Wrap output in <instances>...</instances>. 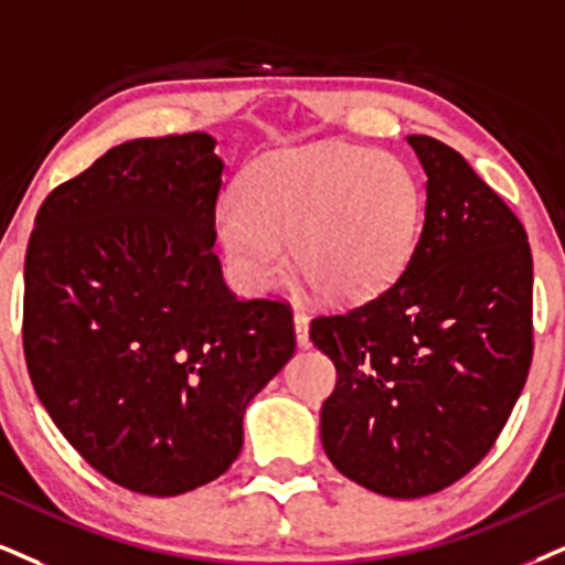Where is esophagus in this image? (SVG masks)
<instances>
[{
  "instance_id": "1",
  "label": "esophagus",
  "mask_w": 565,
  "mask_h": 565,
  "mask_svg": "<svg viewBox=\"0 0 565 565\" xmlns=\"http://www.w3.org/2000/svg\"><path fill=\"white\" fill-rule=\"evenodd\" d=\"M294 324H296V343L306 348L309 345V317H306L303 311H296Z\"/></svg>"
}]
</instances>
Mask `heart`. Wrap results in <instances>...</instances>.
<instances>
[{
	"instance_id": "1",
	"label": "heart",
	"mask_w": 565,
	"mask_h": 565,
	"mask_svg": "<svg viewBox=\"0 0 565 565\" xmlns=\"http://www.w3.org/2000/svg\"><path fill=\"white\" fill-rule=\"evenodd\" d=\"M241 201L214 214L225 259L248 290L285 271L294 243L301 280L330 303H361L387 290L419 243L422 191L406 164L356 146H311L254 159Z\"/></svg>"
}]
</instances>
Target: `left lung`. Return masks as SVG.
I'll use <instances>...</instances> for the list:
<instances>
[{
  "instance_id": "1",
  "label": "left lung",
  "mask_w": 565,
  "mask_h": 565,
  "mask_svg": "<svg viewBox=\"0 0 565 565\" xmlns=\"http://www.w3.org/2000/svg\"><path fill=\"white\" fill-rule=\"evenodd\" d=\"M408 143L427 172L408 267L309 330L338 369L324 452L387 498L431 495L469 475L503 431L534 353L524 225L456 149L429 136Z\"/></svg>"
}]
</instances>
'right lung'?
Here are the masks:
<instances>
[{
    "label": "right lung",
    "mask_w": 565,
    "mask_h": 565,
    "mask_svg": "<svg viewBox=\"0 0 565 565\" xmlns=\"http://www.w3.org/2000/svg\"><path fill=\"white\" fill-rule=\"evenodd\" d=\"M214 138L125 141L44 199L25 250L23 351L65 440L125 490L225 475L243 411L296 351L280 298H238L214 254Z\"/></svg>",
    "instance_id": "add662e5"
}]
</instances>
